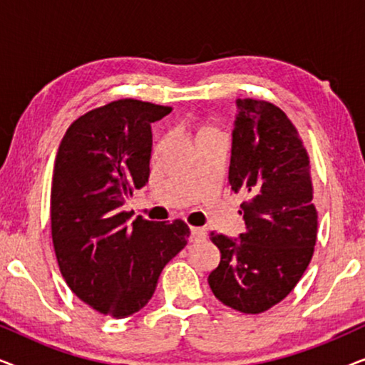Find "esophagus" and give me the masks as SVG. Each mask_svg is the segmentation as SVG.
Here are the masks:
<instances>
[{
	"label": "esophagus",
	"instance_id": "esophagus-1",
	"mask_svg": "<svg viewBox=\"0 0 365 365\" xmlns=\"http://www.w3.org/2000/svg\"><path fill=\"white\" fill-rule=\"evenodd\" d=\"M206 237V231L201 227H189V241L191 242H196V241H201V239Z\"/></svg>",
	"mask_w": 365,
	"mask_h": 365
}]
</instances>
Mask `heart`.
Masks as SVG:
<instances>
[{"label":"heart","instance_id":"heart-1","mask_svg":"<svg viewBox=\"0 0 365 365\" xmlns=\"http://www.w3.org/2000/svg\"><path fill=\"white\" fill-rule=\"evenodd\" d=\"M206 133H214V131H212V129H209V128H202V129H199V131H197V136H202V134H206Z\"/></svg>","mask_w":365,"mask_h":365}]
</instances>
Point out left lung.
Here are the masks:
<instances>
[{
  "instance_id": "8db88e82",
  "label": "left lung",
  "mask_w": 365,
  "mask_h": 365,
  "mask_svg": "<svg viewBox=\"0 0 365 365\" xmlns=\"http://www.w3.org/2000/svg\"><path fill=\"white\" fill-rule=\"evenodd\" d=\"M229 186L249 194L237 239L211 232L221 252L207 282L224 306L261 314L296 287L317 239L311 166L286 113L272 103L236 99Z\"/></svg>"
}]
</instances>
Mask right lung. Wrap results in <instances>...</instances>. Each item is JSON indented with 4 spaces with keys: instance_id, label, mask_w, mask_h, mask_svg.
<instances>
[{
    "instance_id": "add662e5",
    "label": "right lung",
    "mask_w": 365,
    "mask_h": 365,
    "mask_svg": "<svg viewBox=\"0 0 365 365\" xmlns=\"http://www.w3.org/2000/svg\"><path fill=\"white\" fill-rule=\"evenodd\" d=\"M169 106L119 99L83 114L59 144L51 186V236L69 289L94 311L128 317L149 302L164 266L186 246L182 221L121 211L149 178L151 123Z\"/></svg>"
}]
</instances>
